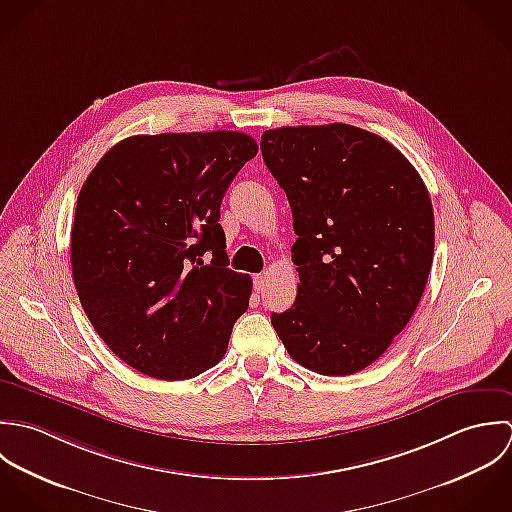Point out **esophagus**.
I'll return each mask as SVG.
<instances>
[{"instance_id":"1","label":"esophagus","mask_w":512,"mask_h":512,"mask_svg":"<svg viewBox=\"0 0 512 512\" xmlns=\"http://www.w3.org/2000/svg\"><path fill=\"white\" fill-rule=\"evenodd\" d=\"M265 281H267L265 275H255V277H253V285H255V291H257V293H263Z\"/></svg>"}]
</instances>
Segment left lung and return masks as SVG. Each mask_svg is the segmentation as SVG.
Returning <instances> with one entry per match:
<instances>
[{
	"label": "left lung",
	"instance_id": "8db88e82",
	"mask_svg": "<svg viewBox=\"0 0 512 512\" xmlns=\"http://www.w3.org/2000/svg\"><path fill=\"white\" fill-rule=\"evenodd\" d=\"M261 152L299 235L297 301L271 314L273 328L308 370L356 374L423 295L435 245L427 188L394 144L352 124L265 130Z\"/></svg>",
	"mask_w": 512,
	"mask_h": 512
}]
</instances>
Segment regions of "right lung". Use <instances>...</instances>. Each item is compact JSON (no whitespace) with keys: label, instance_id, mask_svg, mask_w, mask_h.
<instances>
[{"label":"right lung","instance_id":"1","mask_svg":"<svg viewBox=\"0 0 512 512\" xmlns=\"http://www.w3.org/2000/svg\"><path fill=\"white\" fill-rule=\"evenodd\" d=\"M257 154L233 130L138 134L83 184L71 229L73 281L104 344L156 380L215 366L253 281L227 269L223 194Z\"/></svg>","mask_w":512,"mask_h":512}]
</instances>
